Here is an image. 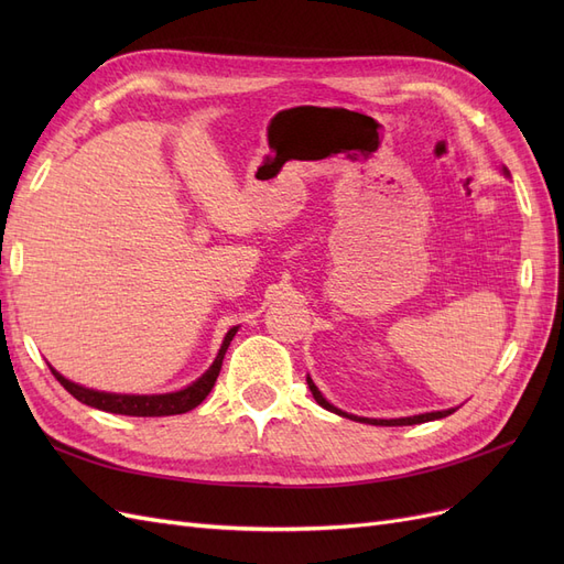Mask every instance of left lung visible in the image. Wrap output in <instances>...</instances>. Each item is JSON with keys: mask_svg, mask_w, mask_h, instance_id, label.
Here are the masks:
<instances>
[{"mask_svg": "<svg viewBox=\"0 0 564 564\" xmlns=\"http://www.w3.org/2000/svg\"><path fill=\"white\" fill-rule=\"evenodd\" d=\"M506 174H508V172H506ZM308 388H311V392H313L315 402H317L319 406L327 409V412H334V414H338V416H348V419H352V421H362V423H369V425H414V423H425V421L445 419V416H449L452 412H456V409H445V412H429V414H416V416H404V419H362V416H352V414L340 412V409H336L334 404H329L327 400H324L322 392L317 390V386L313 383L311 377H308Z\"/></svg>", "mask_w": 564, "mask_h": 564, "instance_id": "8db88e82", "label": "left lung"}]
</instances>
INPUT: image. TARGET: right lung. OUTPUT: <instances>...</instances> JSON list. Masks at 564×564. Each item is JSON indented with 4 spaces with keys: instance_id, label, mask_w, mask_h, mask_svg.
I'll return each mask as SVG.
<instances>
[{
    "instance_id": "right-lung-1",
    "label": "right lung",
    "mask_w": 564,
    "mask_h": 564,
    "mask_svg": "<svg viewBox=\"0 0 564 564\" xmlns=\"http://www.w3.org/2000/svg\"><path fill=\"white\" fill-rule=\"evenodd\" d=\"M235 334H237V327H232L226 334L214 365L207 371H204L195 383L185 386L183 390H176V392H164V395H119V392H104V390L84 388L79 383L67 381L65 377H61V373L54 367H51V373H54L58 383L67 392H70L75 400H79L82 404H89L94 409H104V412H110V414H124V416H174V414H185V412H191V409H195L212 392V388L218 379L220 365H224L226 350H228Z\"/></svg>"
}]
</instances>
